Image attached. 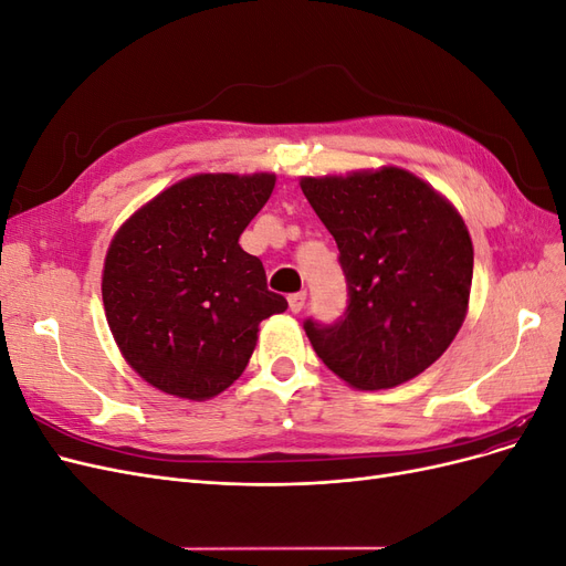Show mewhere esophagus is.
<instances>
[{"label": "esophagus", "mask_w": 566, "mask_h": 566, "mask_svg": "<svg viewBox=\"0 0 566 566\" xmlns=\"http://www.w3.org/2000/svg\"><path fill=\"white\" fill-rule=\"evenodd\" d=\"M304 302H306V293H295L287 297V304H290V312L293 314H300L304 310Z\"/></svg>", "instance_id": "esophagus-1"}]
</instances>
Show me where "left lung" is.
<instances>
[{"label": "left lung", "mask_w": 566, "mask_h": 566, "mask_svg": "<svg viewBox=\"0 0 566 566\" xmlns=\"http://www.w3.org/2000/svg\"><path fill=\"white\" fill-rule=\"evenodd\" d=\"M302 193L335 238L347 310L304 321L321 361L356 389L413 380L449 349L468 314L472 241L430 184L399 167L304 177Z\"/></svg>", "instance_id": "obj_1"}]
</instances>
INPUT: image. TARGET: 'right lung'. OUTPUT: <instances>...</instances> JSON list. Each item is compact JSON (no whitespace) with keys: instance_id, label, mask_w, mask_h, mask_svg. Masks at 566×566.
Listing matches in <instances>:
<instances>
[{"instance_id":"1","label":"right lung","mask_w":566,"mask_h":566,"mask_svg":"<svg viewBox=\"0 0 566 566\" xmlns=\"http://www.w3.org/2000/svg\"><path fill=\"white\" fill-rule=\"evenodd\" d=\"M276 177L196 175L136 210L106 254V318L125 361L160 391L202 401L241 378L260 323L287 310L238 238Z\"/></svg>"}]
</instances>
